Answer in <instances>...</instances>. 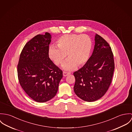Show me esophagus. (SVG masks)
Returning a JSON list of instances; mask_svg holds the SVG:
<instances>
[{
    "instance_id": "1",
    "label": "esophagus",
    "mask_w": 132,
    "mask_h": 132,
    "mask_svg": "<svg viewBox=\"0 0 132 132\" xmlns=\"http://www.w3.org/2000/svg\"><path fill=\"white\" fill-rule=\"evenodd\" d=\"M63 76H66L68 75V74H69L70 73H69V72H65V71H63Z\"/></svg>"
}]
</instances>
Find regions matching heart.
<instances>
[{"mask_svg":"<svg viewBox=\"0 0 132 132\" xmlns=\"http://www.w3.org/2000/svg\"><path fill=\"white\" fill-rule=\"evenodd\" d=\"M59 48L51 46L49 49V57L57 66L62 65L67 57L69 59L63 67L67 70L82 67L87 62L92 50V42L89 36L81 34H65L57 41Z\"/></svg>","mask_w":132,"mask_h":132,"instance_id":"heart-1","label":"heart"}]
</instances>
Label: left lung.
<instances>
[{"label": "left lung", "mask_w": 132, "mask_h": 132, "mask_svg": "<svg viewBox=\"0 0 132 132\" xmlns=\"http://www.w3.org/2000/svg\"><path fill=\"white\" fill-rule=\"evenodd\" d=\"M94 51L86 64L73 73L74 91L81 99L93 102L100 99L109 87L114 70L113 54L108 43L96 34Z\"/></svg>", "instance_id": "8db88e82"}]
</instances>
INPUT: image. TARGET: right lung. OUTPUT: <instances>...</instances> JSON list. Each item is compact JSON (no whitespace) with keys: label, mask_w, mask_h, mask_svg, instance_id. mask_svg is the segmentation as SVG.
<instances>
[{"label":"right lung","mask_w":132,"mask_h":132,"mask_svg":"<svg viewBox=\"0 0 132 132\" xmlns=\"http://www.w3.org/2000/svg\"><path fill=\"white\" fill-rule=\"evenodd\" d=\"M51 35L38 34L24 46L17 66L19 83L25 93L37 102H46L56 95L63 71L48 55Z\"/></svg>","instance_id":"right-lung-1"}]
</instances>
